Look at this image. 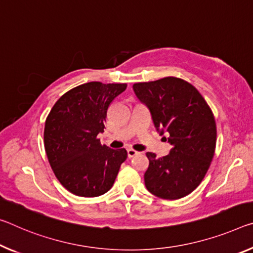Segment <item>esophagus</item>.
Instances as JSON below:
<instances>
[{
	"instance_id": "34e87169",
	"label": "esophagus",
	"mask_w": 253,
	"mask_h": 253,
	"mask_svg": "<svg viewBox=\"0 0 253 253\" xmlns=\"http://www.w3.org/2000/svg\"><path fill=\"white\" fill-rule=\"evenodd\" d=\"M138 154V152L137 151H135V150H133V148H128L127 150V155H128V158H134L135 155H137Z\"/></svg>"
}]
</instances>
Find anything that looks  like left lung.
I'll return each mask as SVG.
<instances>
[{
    "label": "left lung",
    "instance_id": "left-lung-1",
    "mask_svg": "<svg viewBox=\"0 0 253 253\" xmlns=\"http://www.w3.org/2000/svg\"><path fill=\"white\" fill-rule=\"evenodd\" d=\"M136 97L147 107L160 135L169 134L170 153L150 161L144 174L146 189L156 197L179 199L199 186L213 160L216 124L198 90L177 78H164L133 85Z\"/></svg>",
    "mask_w": 253,
    "mask_h": 253
}]
</instances>
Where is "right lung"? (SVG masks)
<instances>
[{
  "label": "right lung",
  "mask_w": 253,
  "mask_h": 253,
  "mask_svg": "<svg viewBox=\"0 0 253 253\" xmlns=\"http://www.w3.org/2000/svg\"><path fill=\"white\" fill-rule=\"evenodd\" d=\"M127 84L89 82L66 92L48 115L43 143L56 178L72 194L98 197L110 190L125 148L101 145L108 107Z\"/></svg>",
  "instance_id": "1"
}]
</instances>
